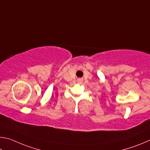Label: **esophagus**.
Returning a JSON list of instances; mask_svg holds the SVG:
<instances>
[{
    "label": "esophagus",
    "instance_id": "esophagus-1",
    "mask_svg": "<svg viewBox=\"0 0 150 150\" xmlns=\"http://www.w3.org/2000/svg\"><path fill=\"white\" fill-rule=\"evenodd\" d=\"M82 78H78V82H82Z\"/></svg>",
    "mask_w": 150,
    "mask_h": 150
}]
</instances>
